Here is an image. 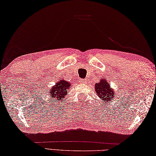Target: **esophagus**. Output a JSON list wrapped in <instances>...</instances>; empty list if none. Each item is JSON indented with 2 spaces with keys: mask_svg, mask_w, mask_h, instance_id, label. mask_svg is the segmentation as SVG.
<instances>
[{
  "mask_svg": "<svg viewBox=\"0 0 156 156\" xmlns=\"http://www.w3.org/2000/svg\"><path fill=\"white\" fill-rule=\"evenodd\" d=\"M80 83H87V80H81Z\"/></svg>",
  "mask_w": 156,
  "mask_h": 156,
  "instance_id": "esophagus-1",
  "label": "esophagus"
}]
</instances>
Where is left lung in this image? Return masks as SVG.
I'll list each match as a JSON object with an SVG mask.
<instances>
[{
    "mask_svg": "<svg viewBox=\"0 0 156 156\" xmlns=\"http://www.w3.org/2000/svg\"><path fill=\"white\" fill-rule=\"evenodd\" d=\"M95 89L96 94L101 99L104 104L109 103L112 99H115V90L111 88L109 81L105 78L99 79L98 83H95Z\"/></svg>",
    "mask_w": 156,
    "mask_h": 156,
    "instance_id": "left-lung-1",
    "label": "left lung"
}]
</instances>
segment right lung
Masks as SVG:
<instances>
[{"label":"right lung","instance_id":"1","mask_svg":"<svg viewBox=\"0 0 156 156\" xmlns=\"http://www.w3.org/2000/svg\"><path fill=\"white\" fill-rule=\"evenodd\" d=\"M71 83L69 81L61 80L56 82L55 85H54L51 88H49V94L48 95L50 97V100L61 102L63 99H66V96L67 95V93L69 89L70 88Z\"/></svg>","mask_w":156,"mask_h":156}]
</instances>
